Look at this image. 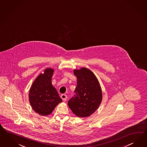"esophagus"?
I'll return each instance as SVG.
<instances>
[{
    "instance_id": "34e87169",
    "label": "esophagus",
    "mask_w": 147,
    "mask_h": 147,
    "mask_svg": "<svg viewBox=\"0 0 147 147\" xmlns=\"http://www.w3.org/2000/svg\"><path fill=\"white\" fill-rule=\"evenodd\" d=\"M61 98L62 99V100L63 101H66L67 100V95H65V94H62L61 96Z\"/></svg>"
}]
</instances>
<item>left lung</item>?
Returning a JSON list of instances; mask_svg holds the SVG:
<instances>
[{
  "label": "left lung",
  "instance_id": "8db88e82",
  "mask_svg": "<svg viewBox=\"0 0 147 147\" xmlns=\"http://www.w3.org/2000/svg\"><path fill=\"white\" fill-rule=\"evenodd\" d=\"M77 77L75 94L67 104L72 112L80 117H88L98 109L102 94L96 76L88 69L82 67L74 70Z\"/></svg>",
  "mask_w": 147,
  "mask_h": 147
}]
</instances>
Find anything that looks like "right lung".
I'll return each instance as SVG.
<instances>
[{
    "instance_id": "1",
    "label": "right lung",
    "mask_w": 147,
    "mask_h": 147,
    "mask_svg": "<svg viewBox=\"0 0 147 147\" xmlns=\"http://www.w3.org/2000/svg\"><path fill=\"white\" fill-rule=\"evenodd\" d=\"M54 71L51 68H47L43 74L38 76L30 88V104L36 113L42 116L51 113L55 107L62 102L56 89L51 84Z\"/></svg>"
}]
</instances>
